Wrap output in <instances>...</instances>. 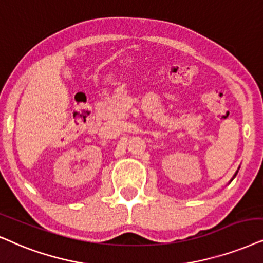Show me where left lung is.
I'll return each instance as SVG.
<instances>
[{
  "label": "left lung",
  "instance_id": "8db88e82",
  "mask_svg": "<svg viewBox=\"0 0 263 263\" xmlns=\"http://www.w3.org/2000/svg\"><path fill=\"white\" fill-rule=\"evenodd\" d=\"M239 168H240V166H239ZM239 168H238V170H237V172H235V174H234V176H233V178L235 177V176H237V174H238V171H239ZM233 178H232V179H231V181H233Z\"/></svg>",
  "mask_w": 263,
  "mask_h": 263
}]
</instances>
